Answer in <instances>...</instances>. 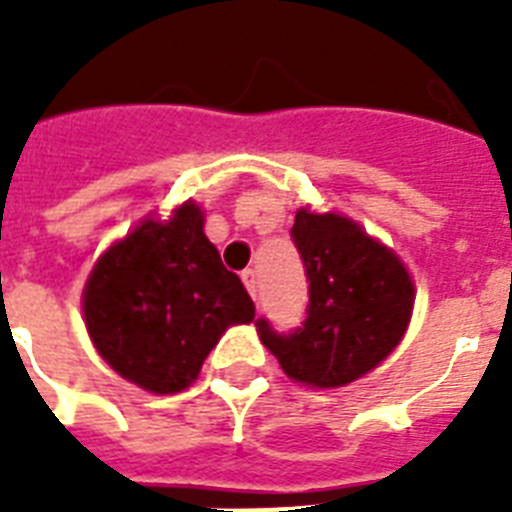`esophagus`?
I'll return each mask as SVG.
<instances>
[{"instance_id":"obj_1","label":"esophagus","mask_w":512,"mask_h":512,"mask_svg":"<svg viewBox=\"0 0 512 512\" xmlns=\"http://www.w3.org/2000/svg\"><path fill=\"white\" fill-rule=\"evenodd\" d=\"M241 281H244V287H247V292L252 295V300H257V273L249 268V271L241 273Z\"/></svg>"}]
</instances>
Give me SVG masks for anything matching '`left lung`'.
Returning a JSON list of instances; mask_svg holds the SVG:
<instances>
[{"mask_svg":"<svg viewBox=\"0 0 512 512\" xmlns=\"http://www.w3.org/2000/svg\"><path fill=\"white\" fill-rule=\"evenodd\" d=\"M292 241L308 276L303 327L281 335L257 319L260 340L295 382L340 388L393 353L414 305V284L396 252L350 217L300 209Z\"/></svg>","mask_w":512,"mask_h":512,"instance_id":"obj_1","label":"left lung"}]
</instances>
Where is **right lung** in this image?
<instances>
[{
    "label": "right lung",
    "mask_w": 512,
    "mask_h": 512,
    "mask_svg": "<svg viewBox=\"0 0 512 512\" xmlns=\"http://www.w3.org/2000/svg\"><path fill=\"white\" fill-rule=\"evenodd\" d=\"M82 311L108 366L151 393L188 388L225 329L255 319L252 297L204 236L193 201L170 220L146 217L108 247L87 279Z\"/></svg>",
    "instance_id": "obj_1"
}]
</instances>
